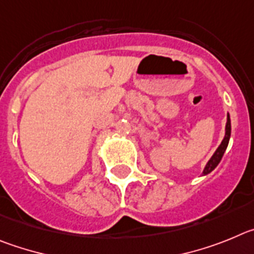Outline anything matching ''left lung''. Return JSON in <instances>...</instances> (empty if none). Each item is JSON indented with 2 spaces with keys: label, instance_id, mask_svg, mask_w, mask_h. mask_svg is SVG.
Returning a JSON list of instances; mask_svg holds the SVG:
<instances>
[{
  "label": "left lung",
  "instance_id": "obj_1",
  "mask_svg": "<svg viewBox=\"0 0 254 254\" xmlns=\"http://www.w3.org/2000/svg\"><path fill=\"white\" fill-rule=\"evenodd\" d=\"M230 132H232V124H230V116H229V114H228L227 125H225V135H224L223 141H221V144L218 147V149L215 150V153L212 154V157L209 159V162L206 163V166H205L204 171H202V176L209 175V173L215 170L216 166L220 163L224 153H225V150H227V148H228V144H229Z\"/></svg>",
  "mask_w": 254,
  "mask_h": 254
}]
</instances>
